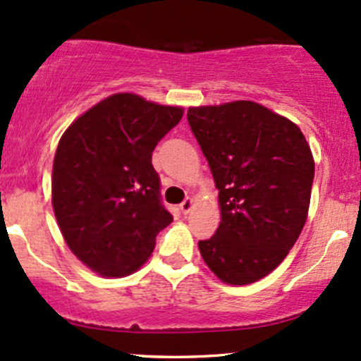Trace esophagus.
Masks as SVG:
<instances>
[{
	"label": "esophagus",
	"instance_id": "1",
	"mask_svg": "<svg viewBox=\"0 0 361 361\" xmlns=\"http://www.w3.org/2000/svg\"><path fill=\"white\" fill-rule=\"evenodd\" d=\"M192 207H193V200L192 199H185L180 204V209H181V212H183V214H188L190 211H192Z\"/></svg>",
	"mask_w": 361,
	"mask_h": 361
}]
</instances>
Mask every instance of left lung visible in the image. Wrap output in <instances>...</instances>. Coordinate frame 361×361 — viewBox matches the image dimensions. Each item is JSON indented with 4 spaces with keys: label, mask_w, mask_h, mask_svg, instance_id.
<instances>
[{
    "label": "left lung",
    "mask_w": 361,
    "mask_h": 361,
    "mask_svg": "<svg viewBox=\"0 0 361 361\" xmlns=\"http://www.w3.org/2000/svg\"><path fill=\"white\" fill-rule=\"evenodd\" d=\"M190 128L219 190L221 224L199 241L209 269L228 284L262 279L298 240L315 164L302 130L252 101L190 108Z\"/></svg>",
    "instance_id": "8db88e82"
}]
</instances>
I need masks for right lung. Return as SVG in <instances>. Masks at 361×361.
I'll return each mask as SVG.
<instances>
[{
	"label": "right lung",
	"instance_id": "add662e5",
	"mask_svg": "<svg viewBox=\"0 0 361 361\" xmlns=\"http://www.w3.org/2000/svg\"><path fill=\"white\" fill-rule=\"evenodd\" d=\"M181 116V108L114 94L63 133L53 164L54 216L70 250L94 272L132 274L173 221L152 152Z\"/></svg>",
	"mask_w": 361,
	"mask_h": 361
}]
</instances>
